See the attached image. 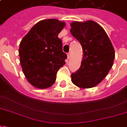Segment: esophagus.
<instances>
[{"mask_svg":"<svg viewBox=\"0 0 127 127\" xmlns=\"http://www.w3.org/2000/svg\"><path fill=\"white\" fill-rule=\"evenodd\" d=\"M67 58H68V59H69V58H70V57H71V53H70V52H69V53H67Z\"/></svg>","mask_w":127,"mask_h":127,"instance_id":"1","label":"esophagus"}]
</instances>
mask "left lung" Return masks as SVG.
Here are the masks:
<instances>
[{"label": "left lung", "mask_w": 127, "mask_h": 127, "mask_svg": "<svg viewBox=\"0 0 127 127\" xmlns=\"http://www.w3.org/2000/svg\"><path fill=\"white\" fill-rule=\"evenodd\" d=\"M70 25L71 35L80 43L84 53L80 67L71 74V82L81 88L94 87L112 67L114 47L104 29L96 22L74 21Z\"/></svg>", "instance_id": "8db88e82"}]
</instances>
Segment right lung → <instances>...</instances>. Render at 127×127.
I'll return each mask as SVG.
<instances>
[{
	"label": "right lung",
	"instance_id": "1",
	"mask_svg": "<svg viewBox=\"0 0 127 127\" xmlns=\"http://www.w3.org/2000/svg\"><path fill=\"white\" fill-rule=\"evenodd\" d=\"M65 25L55 19L36 23L21 40L20 63L27 80L35 88L44 89L53 85L56 74L65 64L59 33Z\"/></svg>",
	"mask_w": 127,
	"mask_h": 127
}]
</instances>
